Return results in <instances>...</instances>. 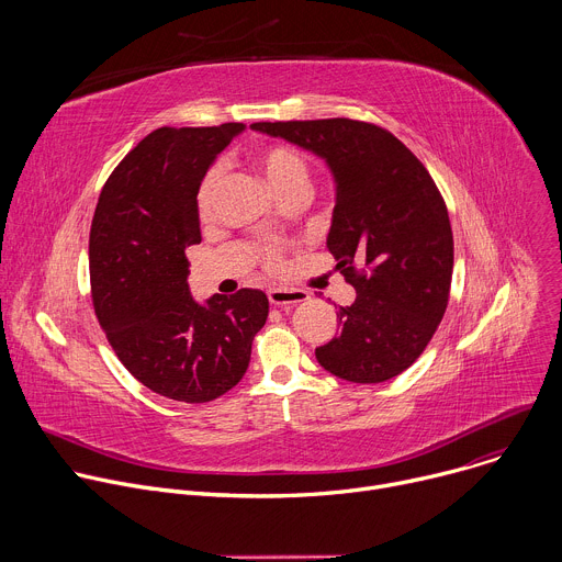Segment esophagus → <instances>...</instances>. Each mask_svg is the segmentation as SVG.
I'll return each instance as SVG.
<instances>
[{
  "label": "esophagus",
  "instance_id": "1",
  "mask_svg": "<svg viewBox=\"0 0 562 562\" xmlns=\"http://www.w3.org/2000/svg\"><path fill=\"white\" fill-rule=\"evenodd\" d=\"M267 295H269V302L276 306H291L308 300V293L300 289H269Z\"/></svg>",
  "mask_w": 562,
  "mask_h": 562
}]
</instances>
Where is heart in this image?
Listing matches in <instances>:
<instances>
[{"label":"heart","instance_id":"heart-1","mask_svg":"<svg viewBox=\"0 0 562 562\" xmlns=\"http://www.w3.org/2000/svg\"><path fill=\"white\" fill-rule=\"evenodd\" d=\"M251 165L260 171V176L267 180L271 191L278 198H291V195H304L308 189V162L306 157L282 142H269L260 144L251 150ZM222 189V169L211 167L195 191V211L202 222H209L215 213L217 195ZM262 265L269 271H278L282 267V249L278 245H269L260 254Z\"/></svg>","mask_w":562,"mask_h":562}]
</instances>
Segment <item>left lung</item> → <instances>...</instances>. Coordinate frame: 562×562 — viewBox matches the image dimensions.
Returning <instances> with one entry per match:
<instances>
[{"mask_svg": "<svg viewBox=\"0 0 562 562\" xmlns=\"http://www.w3.org/2000/svg\"><path fill=\"white\" fill-rule=\"evenodd\" d=\"M325 157L336 180L327 247L358 297L315 349L329 373L375 384L409 369L445 315L453 273L447 204L420 159L386 128L349 120L256 122Z\"/></svg>", "mask_w": 562, "mask_h": 562, "instance_id": "left-lung-1", "label": "left lung"}]
</instances>
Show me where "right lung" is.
I'll list each match as a JSON object with an SVG mask.
<instances>
[{"label":"right lung","mask_w":562,"mask_h":562,"mask_svg":"<svg viewBox=\"0 0 562 562\" xmlns=\"http://www.w3.org/2000/svg\"><path fill=\"white\" fill-rule=\"evenodd\" d=\"M243 131L228 122L148 133L106 180L91 224L100 327L135 380L178 403H209L243 380L269 315L258 289L198 304L187 282V249L202 239L198 184Z\"/></svg>","instance_id":"obj_1"}]
</instances>
